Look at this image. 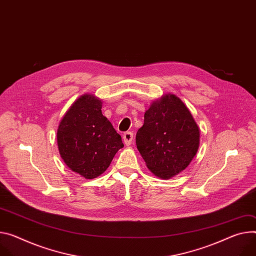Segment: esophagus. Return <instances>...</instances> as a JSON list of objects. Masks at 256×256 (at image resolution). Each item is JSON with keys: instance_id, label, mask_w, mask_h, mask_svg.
<instances>
[{"instance_id": "34e87169", "label": "esophagus", "mask_w": 256, "mask_h": 256, "mask_svg": "<svg viewBox=\"0 0 256 256\" xmlns=\"http://www.w3.org/2000/svg\"><path fill=\"white\" fill-rule=\"evenodd\" d=\"M134 138V134L132 132H126L124 134H122V140H124V143L128 146L132 144V141Z\"/></svg>"}]
</instances>
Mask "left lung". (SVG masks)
I'll use <instances>...</instances> for the list:
<instances>
[{
	"instance_id": "1",
	"label": "left lung",
	"mask_w": 256,
	"mask_h": 256,
	"mask_svg": "<svg viewBox=\"0 0 256 256\" xmlns=\"http://www.w3.org/2000/svg\"><path fill=\"white\" fill-rule=\"evenodd\" d=\"M136 143L150 172L168 180L187 168L197 154L200 130L184 103L174 94H166L145 112Z\"/></svg>"
}]
</instances>
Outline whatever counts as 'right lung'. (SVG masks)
<instances>
[{
  "mask_svg": "<svg viewBox=\"0 0 256 256\" xmlns=\"http://www.w3.org/2000/svg\"><path fill=\"white\" fill-rule=\"evenodd\" d=\"M102 103L95 95H82L65 112L57 128L64 164L86 180L101 176L124 147L120 134L102 114Z\"/></svg>",
  "mask_w": 256,
  "mask_h": 256,
  "instance_id": "1",
  "label": "right lung"
}]
</instances>
